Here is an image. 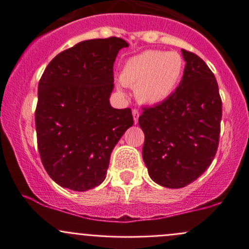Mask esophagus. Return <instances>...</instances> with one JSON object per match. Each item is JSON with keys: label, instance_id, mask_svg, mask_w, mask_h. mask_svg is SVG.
Here are the masks:
<instances>
[{"label": "esophagus", "instance_id": "1", "mask_svg": "<svg viewBox=\"0 0 249 249\" xmlns=\"http://www.w3.org/2000/svg\"><path fill=\"white\" fill-rule=\"evenodd\" d=\"M132 117H134V122H135V124H137V122H139V117H140V112H139V109H136V108L132 109Z\"/></svg>", "mask_w": 249, "mask_h": 249}]
</instances>
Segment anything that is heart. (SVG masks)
Returning a JSON list of instances; mask_svg holds the SVG:
<instances>
[{
	"instance_id": "b5f03b06",
	"label": "heart",
	"mask_w": 249,
	"mask_h": 249,
	"mask_svg": "<svg viewBox=\"0 0 249 249\" xmlns=\"http://www.w3.org/2000/svg\"><path fill=\"white\" fill-rule=\"evenodd\" d=\"M183 72L184 60L177 52L145 50L126 60L120 80L126 87H135L140 102L158 105L175 92ZM122 83L118 87H122Z\"/></svg>"
}]
</instances>
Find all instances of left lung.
<instances>
[{
	"label": "left lung",
	"instance_id": "obj_1",
	"mask_svg": "<svg viewBox=\"0 0 249 249\" xmlns=\"http://www.w3.org/2000/svg\"><path fill=\"white\" fill-rule=\"evenodd\" d=\"M184 73L171 96L143 108L142 155L150 178L183 188L207 170L219 143L222 100L218 83L201 57L182 49Z\"/></svg>",
	"mask_w": 249,
	"mask_h": 249
}]
</instances>
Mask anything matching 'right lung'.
<instances>
[{"label":"right lung","mask_w":249,"mask_h":249,"mask_svg":"<svg viewBox=\"0 0 249 249\" xmlns=\"http://www.w3.org/2000/svg\"><path fill=\"white\" fill-rule=\"evenodd\" d=\"M126 47L118 37L83 41L57 54L39 79L37 144L47 173L62 188L101 184L113 148L134 124L131 109L109 104L113 64Z\"/></svg>","instance_id":"obj_1"}]
</instances>
